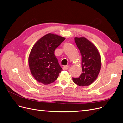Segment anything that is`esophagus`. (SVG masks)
<instances>
[{"label":"esophagus","mask_w":123,"mask_h":123,"mask_svg":"<svg viewBox=\"0 0 123 123\" xmlns=\"http://www.w3.org/2000/svg\"><path fill=\"white\" fill-rule=\"evenodd\" d=\"M69 67H70V66H68V65H66V66H63L62 69H63V70H68V69L69 68Z\"/></svg>","instance_id":"1"}]
</instances>
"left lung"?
<instances>
[{
  "mask_svg": "<svg viewBox=\"0 0 123 123\" xmlns=\"http://www.w3.org/2000/svg\"><path fill=\"white\" fill-rule=\"evenodd\" d=\"M75 43L81 55L82 73L73 82L80 87L91 85L97 79L101 68V58L97 48L85 37H75Z\"/></svg>",
  "mask_w": 123,
  "mask_h": 123,
  "instance_id": "8db88e82",
  "label": "left lung"
}]
</instances>
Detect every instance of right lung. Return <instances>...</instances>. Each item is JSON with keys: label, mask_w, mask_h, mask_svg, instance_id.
<instances>
[{"label": "right lung", "mask_w": 123, "mask_h": 123, "mask_svg": "<svg viewBox=\"0 0 123 123\" xmlns=\"http://www.w3.org/2000/svg\"><path fill=\"white\" fill-rule=\"evenodd\" d=\"M65 39L62 36L48 33L32 47L29 56V66L32 76L39 83L44 85L53 83L62 71L54 52Z\"/></svg>", "instance_id": "obj_1"}]
</instances>
